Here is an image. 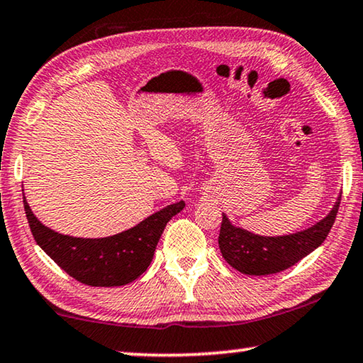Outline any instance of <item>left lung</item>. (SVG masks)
Instances as JSON below:
<instances>
[{
	"mask_svg": "<svg viewBox=\"0 0 363 363\" xmlns=\"http://www.w3.org/2000/svg\"><path fill=\"white\" fill-rule=\"evenodd\" d=\"M340 197L331 212L316 225L286 236H259L230 223L223 213L218 236L221 256L231 267L246 275H269L295 266L316 250L331 231Z\"/></svg>",
	"mask_w": 363,
	"mask_h": 363,
	"instance_id": "left-lung-1",
	"label": "left lung"
}]
</instances>
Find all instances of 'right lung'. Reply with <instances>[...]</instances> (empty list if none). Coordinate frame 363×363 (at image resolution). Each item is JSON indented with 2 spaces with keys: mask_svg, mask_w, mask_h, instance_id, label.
Wrapping results in <instances>:
<instances>
[{
  "mask_svg": "<svg viewBox=\"0 0 363 363\" xmlns=\"http://www.w3.org/2000/svg\"><path fill=\"white\" fill-rule=\"evenodd\" d=\"M24 199L32 236L65 272L91 286H118L133 282L148 269L164 226L186 207L177 202L150 215L133 228L107 238H73L42 225Z\"/></svg>",
  "mask_w": 363,
  "mask_h": 363,
  "instance_id": "obj_1",
  "label": "right lung"
}]
</instances>
